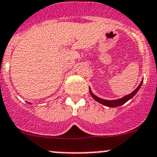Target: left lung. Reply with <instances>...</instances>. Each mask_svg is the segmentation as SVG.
Returning <instances> with one entry per match:
<instances>
[{
    "label": "left lung",
    "instance_id": "8db88e82",
    "mask_svg": "<svg viewBox=\"0 0 157 157\" xmlns=\"http://www.w3.org/2000/svg\"><path fill=\"white\" fill-rule=\"evenodd\" d=\"M142 82L143 81H141V82L140 83L139 86H138V88L136 89V90H134L133 91L131 94H128V95L125 96V97H123V98H120V99L114 100V101H108V100H104V99H101V98H98L97 96H95L92 92H91L90 88V93L91 97H92V98H94L96 101L99 102V103L101 104V105H105V106H108V107H118V106H120V105H123V104H125L127 101H128L129 100L131 99V98H132L133 97H134V96L137 94V92L139 90L140 87L141 86Z\"/></svg>",
    "mask_w": 157,
    "mask_h": 157
}]
</instances>
